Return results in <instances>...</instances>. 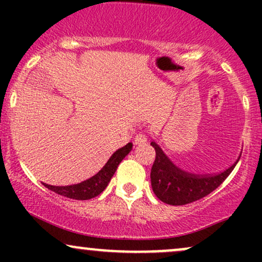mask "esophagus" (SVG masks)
I'll return each instance as SVG.
<instances>
[{
	"mask_svg": "<svg viewBox=\"0 0 262 262\" xmlns=\"http://www.w3.org/2000/svg\"><path fill=\"white\" fill-rule=\"evenodd\" d=\"M146 143V137L144 134H137L134 138V144L135 145H141V144Z\"/></svg>",
	"mask_w": 262,
	"mask_h": 262,
	"instance_id": "esophagus-1",
	"label": "esophagus"
}]
</instances>
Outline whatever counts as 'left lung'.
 <instances>
[{
	"instance_id": "8db88e82",
	"label": "left lung",
	"mask_w": 262,
	"mask_h": 262,
	"mask_svg": "<svg viewBox=\"0 0 262 262\" xmlns=\"http://www.w3.org/2000/svg\"><path fill=\"white\" fill-rule=\"evenodd\" d=\"M151 145L156 151L150 173L152 191L159 200L171 206H183L206 197L223 183L240 159L219 173L196 175L177 167L155 141H151Z\"/></svg>"
}]
</instances>
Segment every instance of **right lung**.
Listing matches in <instances>:
<instances>
[{"mask_svg":"<svg viewBox=\"0 0 262 262\" xmlns=\"http://www.w3.org/2000/svg\"><path fill=\"white\" fill-rule=\"evenodd\" d=\"M132 148H133V144L128 143L127 145H124L123 148L117 150L116 152H113V155L111 156L107 164L102 167L100 172L96 173L95 176L86 180V181L70 186H52L47 185V183H44V186L49 188L50 191L60 194V196L80 201L91 200V198L98 196L101 192L104 191V188L107 187L114 172H116L118 165L130 152Z\"/></svg>","mask_w":262,"mask_h":262,"instance_id":"add662e5","label":"right lung"}]
</instances>
